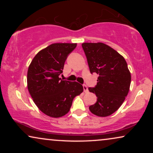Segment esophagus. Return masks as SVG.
Returning <instances> with one entry per match:
<instances>
[{
  "instance_id": "1",
  "label": "esophagus",
  "mask_w": 153,
  "mask_h": 153,
  "mask_svg": "<svg viewBox=\"0 0 153 153\" xmlns=\"http://www.w3.org/2000/svg\"><path fill=\"white\" fill-rule=\"evenodd\" d=\"M83 91H84V93H88V87L86 86V85H83Z\"/></svg>"
}]
</instances>
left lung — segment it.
Instances as JSON below:
<instances>
[{
    "mask_svg": "<svg viewBox=\"0 0 153 153\" xmlns=\"http://www.w3.org/2000/svg\"><path fill=\"white\" fill-rule=\"evenodd\" d=\"M82 47L90 72L99 75L96 86L88 88L97 97L89 109L95 116H108L120 107L129 93L131 74L127 62L118 52L102 42H85Z\"/></svg>",
    "mask_w": 153,
    "mask_h": 153,
    "instance_id": "1",
    "label": "left lung"
}]
</instances>
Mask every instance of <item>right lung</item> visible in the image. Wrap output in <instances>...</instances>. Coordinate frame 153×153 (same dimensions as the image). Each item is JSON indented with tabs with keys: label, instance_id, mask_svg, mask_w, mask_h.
I'll list each match as a JSON object with an SVG mask.
<instances>
[{
	"label": "right lung",
	"instance_id": "1",
	"mask_svg": "<svg viewBox=\"0 0 153 153\" xmlns=\"http://www.w3.org/2000/svg\"><path fill=\"white\" fill-rule=\"evenodd\" d=\"M76 43H54L42 49L31 61L27 73V86L33 102L42 112L52 118L68 114L74 98L83 91L76 81L62 80L68 54Z\"/></svg>",
	"mask_w": 153,
	"mask_h": 153
}]
</instances>
